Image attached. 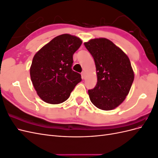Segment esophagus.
I'll use <instances>...</instances> for the list:
<instances>
[{
    "instance_id": "obj_1",
    "label": "esophagus",
    "mask_w": 158,
    "mask_h": 158,
    "mask_svg": "<svg viewBox=\"0 0 158 158\" xmlns=\"http://www.w3.org/2000/svg\"><path fill=\"white\" fill-rule=\"evenodd\" d=\"M82 78L84 79L85 78V76H86V73H85V71H83L82 73Z\"/></svg>"
}]
</instances>
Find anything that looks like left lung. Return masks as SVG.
<instances>
[{"label":"left lung","instance_id":"8db88e82","mask_svg":"<svg viewBox=\"0 0 158 158\" xmlns=\"http://www.w3.org/2000/svg\"><path fill=\"white\" fill-rule=\"evenodd\" d=\"M96 66L98 82L88 90L91 102L98 108L109 111L118 107L128 95L135 75L127 55L106 38L84 43Z\"/></svg>","mask_w":158,"mask_h":158}]
</instances>
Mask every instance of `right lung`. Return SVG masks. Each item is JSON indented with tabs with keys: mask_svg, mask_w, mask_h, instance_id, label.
I'll return each instance as SVG.
<instances>
[{
	"mask_svg": "<svg viewBox=\"0 0 158 158\" xmlns=\"http://www.w3.org/2000/svg\"><path fill=\"white\" fill-rule=\"evenodd\" d=\"M82 41L69 34L55 37L33 56L30 76L37 95L46 103L66 101L81 78L72 69L73 55Z\"/></svg>",
	"mask_w": 158,
	"mask_h": 158,
	"instance_id": "obj_1",
	"label": "right lung"
}]
</instances>
